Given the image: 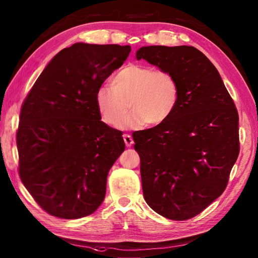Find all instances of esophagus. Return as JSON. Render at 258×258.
<instances>
[{
	"label": "esophagus",
	"mask_w": 258,
	"mask_h": 258,
	"mask_svg": "<svg viewBox=\"0 0 258 258\" xmlns=\"http://www.w3.org/2000/svg\"><path fill=\"white\" fill-rule=\"evenodd\" d=\"M123 139H124V142H125V145L127 146V147H130V146H132L133 145V143H134V141H133V138L131 135H128V134H124L123 135Z\"/></svg>",
	"instance_id": "34e87169"
}]
</instances>
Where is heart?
<instances>
[{
	"mask_svg": "<svg viewBox=\"0 0 258 258\" xmlns=\"http://www.w3.org/2000/svg\"><path fill=\"white\" fill-rule=\"evenodd\" d=\"M111 85L98 87L95 103L104 122L112 127L124 122L130 108L134 111L123 127L162 125L179 102L177 79L167 71H155L147 65H126L113 76Z\"/></svg>",
	"mask_w": 258,
	"mask_h": 258,
	"instance_id": "b5f03b06",
	"label": "heart"
}]
</instances>
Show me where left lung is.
<instances>
[{"label":"left lung","mask_w":258,"mask_h":258,"mask_svg":"<svg viewBox=\"0 0 258 258\" xmlns=\"http://www.w3.org/2000/svg\"><path fill=\"white\" fill-rule=\"evenodd\" d=\"M136 58L172 73L179 84L172 116L133 134L144 199L168 220H189L226 188L239 153L237 109L218 71L197 48L143 46Z\"/></svg>","instance_id":"1"}]
</instances>
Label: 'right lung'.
I'll list each match as a JSON object with an SVG mask.
<instances>
[{
	"label": "right lung",
	"mask_w": 258,
	"mask_h": 258,
	"mask_svg": "<svg viewBox=\"0 0 258 258\" xmlns=\"http://www.w3.org/2000/svg\"><path fill=\"white\" fill-rule=\"evenodd\" d=\"M131 46L75 43L43 70L23 102L16 133L19 173L50 215L94 213L109 169L125 150L122 132L101 120L96 91L122 67Z\"/></svg>",
	"instance_id": "right-lung-1"
}]
</instances>
